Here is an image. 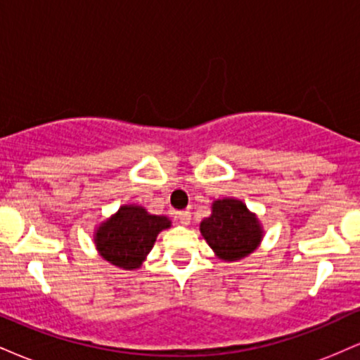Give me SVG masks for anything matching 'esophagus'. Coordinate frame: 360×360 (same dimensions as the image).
<instances>
[{
	"label": "esophagus",
	"instance_id": "1",
	"mask_svg": "<svg viewBox=\"0 0 360 360\" xmlns=\"http://www.w3.org/2000/svg\"><path fill=\"white\" fill-rule=\"evenodd\" d=\"M176 218L181 223H183V225H189V221H191V213H189V212H177Z\"/></svg>",
	"mask_w": 360,
	"mask_h": 360
}]
</instances>
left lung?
Instances as JSON below:
<instances>
[{
    "label": "left lung",
    "instance_id": "1",
    "mask_svg": "<svg viewBox=\"0 0 360 360\" xmlns=\"http://www.w3.org/2000/svg\"><path fill=\"white\" fill-rule=\"evenodd\" d=\"M200 230L218 257L225 260L247 257L262 237L257 218L238 200L214 201L212 217L201 221Z\"/></svg>",
    "mask_w": 360,
    "mask_h": 360
}]
</instances>
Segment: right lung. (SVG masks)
<instances>
[{"label": "right lung", "instance_id": "1", "mask_svg": "<svg viewBox=\"0 0 360 360\" xmlns=\"http://www.w3.org/2000/svg\"><path fill=\"white\" fill-rule=\"evenodd\" d=\"M166 217L147 213L142 206H122L98 229L96 242L103 259L123 269H137L152 250L157 233L169 229Z\"/></svg>", "mask_w": 360, "mask_h": 360}]
</instances>
